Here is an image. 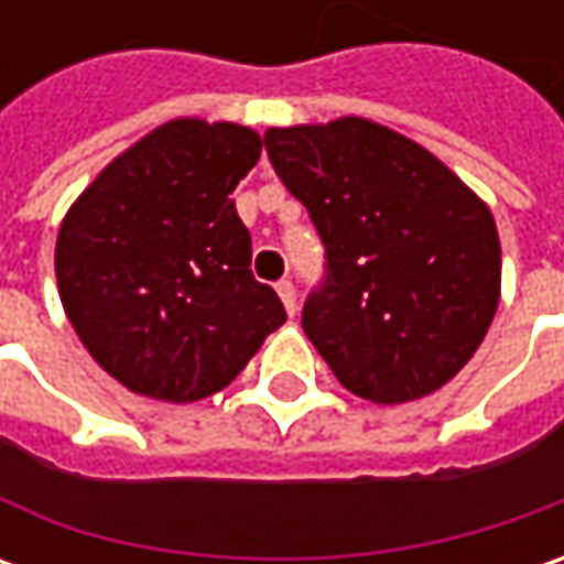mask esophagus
Here are the masks:
<instances>
[{
	"mask_svg": "<svg viewBox=\"0 0 564 564\" xmlns=\"http://www.w3.org/2000/svg\"><path fill=\"white\" fill-rule=\"evenodd\" d=\"M275 292H279V297H282V304H285V311L289 314H297V292H294V285L289 282V279H282L279 285H275Z\"/></svg>",
	"mask_w": 564,
	"mask_h": 564,
	"instance_id": "esophagus-1",
	"label": "esophagus"
}]
</instances>
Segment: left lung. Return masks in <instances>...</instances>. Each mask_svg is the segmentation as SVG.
I'll use <instances>...</instances> for the list:
<instances>
[{"label":"left lung","instance_id":"obj_1","mask_svg":"<svg viewBox=\"0 0 564 564\" xmlns=\"http://www.w3.org/2000/svg\"><path fill=\"white\" fill-rule=\"evenodd\" d=\"M263 141L326 245V285L301 326L329 370L377 404L443 389L499 307L489 206L426 147L360 116L270 128Z\"/></svg>","mask_w":564,"mask_h":564}]
</instances>
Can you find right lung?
Wrapping results in <instances>:
<instances>
[{"label": "right lung", "mask_w": 564, "mask_h": 564, "mask_svg": "<svg viewBox=\"0 0 564 564\" xmlns=\"http://www.w3.org/2000/svg\"><path fill=\"white\" fill-rule=\"evenodd\" d=\"M260 150L248 124L172 119L68 206L55 238L58 297L80 345L124 389L206 399L285 323L279 294L250 272L231 200Z\"/></svg>", "instance_id": "right-lung-1"}]
</instances>
